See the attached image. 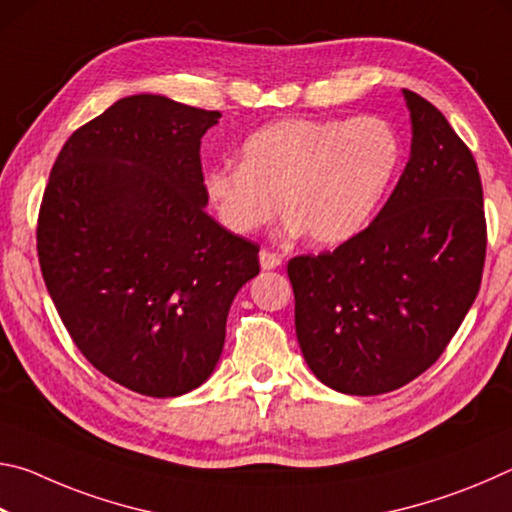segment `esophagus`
Returning a JSON list of instances; mask_svg holds the SVG:
<instances>
[{"label": "esophagus", "instance_id": "obj_1", "mask_svg": "<svg viewBox=\"0 0 512 512\" xmlns=\"http://www.w3.org/2000/svg\"><path fill=\"white\" fill-rule=\"evenodd\" d=\"M259 264H262V268L264 271H273V268H277L282 264V259H280V255H275V253H271V250H259Z\"/></svg>", "mask_w": 512, "mask_h": 512}]
</instances>
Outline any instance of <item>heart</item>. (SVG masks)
<instances>
[{"label":"heart","instance_id":"obj_1","mask_svg":"<svg viewBox=\"0 0 512 512\" xmlns=\"http://www.w3.org/2000/svg\"><path fill=\"white\" fill-rule=\"evenodd\" d=\"M397 167L400 140L384 119L287 117L248 137L241 164L207 171L205 192L235 235L262 228L282 201L287 235L339 246L370 223Z\"/></svg>","mask_w":512,"mask_h":512}]
</instances>
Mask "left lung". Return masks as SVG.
Here are the masks:
<instances>
[{"label":"left lung","mask_w":512,"mask_h":512,"mask_svg":"<svg viewBox=\"0 0 512 512\" xmlns=\"http://www.w3.org/2000/svg\"><path fill=\"white\" fill-rule=\"evenodd\" d=\"M411 158L366 230L293 257L296 336L311 372L345 395L402 388L436 363L481 287L479 169L443 112L402 90Z\"/></svg>","instance_id":"8db88e82"}]
</instances>
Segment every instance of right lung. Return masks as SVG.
Returning a JSON list of instances; mask_svg holds the SVG:
<instances>
[{
  "mask_svg": "<svg viewBox=\"0 0 512 512\" xmlns=\"http://www.w3.org/2000/svg\"><path fill=\"white\" fill-rule=\"evenodd\" d=\"M221 112L135 94L60 149L38 219L47 291L117 384L178 397L212 375L259 246L205 212L201 137Z\"/></svg>",
  "mask_w": 512,
  "mask_h": 512,
  "instance_id": "1",
  "label": "right lung"
}]
</instances>
